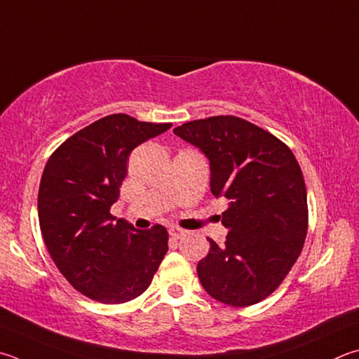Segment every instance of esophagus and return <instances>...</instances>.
<instances>
[{
  "mask_svg": "<svg viewBox=\"0 0 359 359\" xmlns=\"http://www.w3.org/2000/svg\"><path fill=\"white\" fill-rule=\"evenodd\" d=\"M188 233V231L185 229H180V227H169V236H171L174 240H179V238H184Z\"/></svg>",
  "mask_w": 359,
  "mask_h": 359,
  "instance_id": "esophagus-1",
  "label": "esophagus"
}]
</instances>
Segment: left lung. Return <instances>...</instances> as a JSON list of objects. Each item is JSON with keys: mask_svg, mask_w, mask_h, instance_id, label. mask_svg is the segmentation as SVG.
Instances as JSON below:
<instances>
[{"mask_svg": "<svg viewBox=\"0 0 359 359\" xmlns=\"http://www.w3.org/2000/svg\"><path fill=\"white\" fill-rule=\"evenodd\" d=\"M174 135L205 155L212 194L229 201L221 219L229 231L226 242L208 238L210 251L198 264L202 287L224 304L259 303L283 283L308 232V196L295 155L236 116L187 122Z\"/></svg>", "mask_w": 359, "mask_h": 359, "instance_id": "left-lung-1", "label": "left lung"}]
</instances>
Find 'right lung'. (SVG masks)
Returning <instances> with one entry per match:
<instances>
[{
  "mask_svg": "<svg viewBox=\"0 0 359 359\" xmlns=\"http://www.w3.org/2000/svg\"><path fill=\"white\" fill-rule=\"evenodd\" d=\"M171 127L127 114L102 117L64 141L45 165L37 198L43 242L64 278L95 302L140 297L168 251L165 227L138 231L109 208L119 199L130 152Z\"/></svg>",
  "mask_w": 359,
  "mask_h": 359,
  "instance_id": "add662e5",
  "label": "right lung"
}]
</instances>
